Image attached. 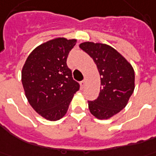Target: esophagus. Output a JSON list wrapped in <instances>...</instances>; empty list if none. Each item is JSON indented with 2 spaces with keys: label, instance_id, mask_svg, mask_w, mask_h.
<instances>
[{
  "label": "esophagus",
  "instance_id": "obj_1",
  "mask_svg": "<svg viewBox=\"0 0 156 156\" xmlns=\"http://www.w3.org/2000/svg\"><path fill=\"white\" fill-rule=\"evenodd\" d=\"M81 83V86L83 87H84V85H85V80H83V81L81 82V83Z\"/></svg>",
  "mask_w": 156,
  "mask_h": 156
}]
</instances>
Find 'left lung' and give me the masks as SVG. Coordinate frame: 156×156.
Returning <instances> with one entry per match:
<instances>
[{
	"label": "left lung",
	"mask_w": 156,
	"mask_h": 156,
	"mask_svg": "<svg viewBox=\"0 0 156 156\" xmlns=\"http://www.w3.org/2000/svg\"><path fill=\"white\" fill-rule=\"evenodd\" d=\"M79 47L93 58L101 78L98 98L88 101L90 112L98 119H108L126 106L133 93V68L116 49L107 44L85 42Z\"/></svg>",
	"instance_id": "obj_1"
}]
</instances>
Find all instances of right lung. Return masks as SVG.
<instances>
[{
  "label": "right lung",
  "mask_w": 156,
  "mask_h": 156,
  "mask_svg": "<svg viewBox=\"0 0 156 156\" xmlns=\"http://www.w3.org/2000/svg\"><path fill=\"white\" fill-rule=\"evenodd\" d=\"M76 40L58 38L38 46L23 67L25 96L34 111L49 121L62 118L80 85L73 80L67 58Z\"/></svg>",
  "instance_id": "obj_1"
}]
</instances>
